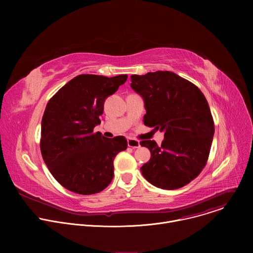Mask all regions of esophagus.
Listing matches in <instances>:
<instances>
[{
  "mask_svg": "<svg viewBox=\"0 0 253 253\" xmlns=\"http://www.w3.org/2000/svg\"><path fill=\"white\" fill-rule=\"evenodd\" d=\"M128 147H131V148H139V147H140V143H139V141L130 138V139H128Z\"/></svg>",
  "mask_w": 253,
  "mask_h": 253,
  "instance_id": "1",
  "label": "esophagus"
}]
</instances>
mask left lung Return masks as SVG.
I'll return each mask as SVG.
<instances>
[{
  "label": "left lung",
  "instance_id": "left-lung-1",
  "mask_svg": "<svg viewBox=\"0 0 253 253\" xmlns=\"http://www.w3.org/2000/svg\"><path fill=\"white\" fill-rule=\"evenodd\" d=\"M132 89L145 103L144 124L164 131L161 145L143 140L151 152L141 167L143 176L158 188L178 189L195 179L208 160L214 122L207 100L190 81L169 71L131 76Z\"/></svg>",
  "mask_w": 253,
  "mask_h": 253
}]
</instances>
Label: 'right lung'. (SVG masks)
<instances>
[{
	"instance_id": "obj_1",
	"label": "right lung",
	"mask_w": 253,
	"mask_h": 253,
	"mask_svg": "<svg viewBox=\"0 0 253 253\" xmlns=\"http://www.w3.org/2000/svg\"><path fill=\"white\" fill-rule=\"evenodd\" d=\"M127 77L82 74L49 100L42 118L40 148L51 174L66 189L91 195L111 183L114 158L126 150L128 143L123 136L107 139L95 133L94 127L101 123L105 99Z\"/></svg>"
}]
</instances>
